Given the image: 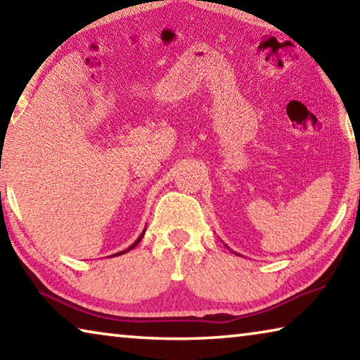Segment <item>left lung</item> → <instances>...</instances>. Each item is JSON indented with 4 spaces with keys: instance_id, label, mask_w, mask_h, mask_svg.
Masks as SVG:
<instances>
[{
    "instance_id": "8db88e82",
    "label": "left lung",
    "mask_w": 360,
    "mask_h": 360,
    "mask_svg": "<svg viewBox=\"0 0 360 360\" xmlns=\"http://www.w3.org/2000/svg\"><path fill=\"white\" fill-rule=\"evenodd\" d=\"M225 246H227V245H225Z\"/></svg>"
}]
</instances>
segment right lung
<instances>
[{"mask_svg": "<svg viewBox=\"0 0 360 360\" xmlns=\"http://www.w3.org/2000/svg\"><path fill=\"white\" fill-rule=\"evenodd\" d=\"M144 231H146V229H144V230H143V233H141V235H139V236H138V240H136V241H135V243H133V245H131V246H130V248H127V249H124V251H120V252H117V254H114V255H112V257H115V255H122V254H125V252H129V251H130V249H133V248H135V246H136V245H138V243H139V241H141V240H143V236H144Z\"/></svg>", "mask_w": 360, "mask_h": 360, "instance_id": "1", "label": "right lung"}]
</instances>
